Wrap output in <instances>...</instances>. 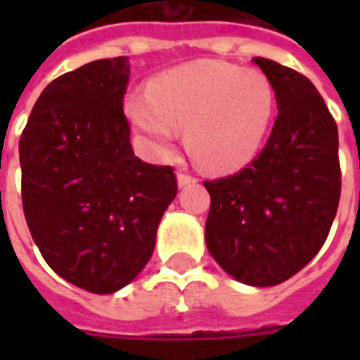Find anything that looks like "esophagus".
<instances>
[{
  "mask_svg": "<svg viewBox=\"0 0 360 360\" xmlns=\"http://www.w3.org/2000/svg\"><path fill=\"white\" fill-rule=\"evenodd\" d=\"M193 183H196L195 175H191V173L185 172L177 173V185H179V187H187V185H193Z\"/></svg>",
  "mask_w": 360,
  "mask_h": 360,
  "instance_id": "esophagus-1",
  "label": "esophagus"
}]
</instances>
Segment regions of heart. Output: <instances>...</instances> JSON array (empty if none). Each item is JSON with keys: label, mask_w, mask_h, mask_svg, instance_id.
<instances>
[{"label": "heart", "mask_w": 360, "mask_h": 360, "mask_svg": "<svg viewBox=\"0 0 360 360\" xmlns=\"http://www.w3.org/2000/svg\"><path fill=\"white\" fill-rule=\"evenodd\" d=\"M125 111L158 156H167L177 131H187L196 164L229 173L258 154L274 119L276 92L258 69L200 59L160 75L148 94L129 96Z\"/></svg>", "instance_id": "obj_1"}]
</instances>
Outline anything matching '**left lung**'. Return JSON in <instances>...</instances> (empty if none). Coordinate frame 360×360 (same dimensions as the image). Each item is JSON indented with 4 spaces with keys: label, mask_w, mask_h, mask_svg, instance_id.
Instances as JSON below:
<instances>
[{
    "label": "left lung",
    "mask_w": 360,
    "mask_h": 360,
    "mask_svg": "<svg viewBox=\"0 0 360 360\" xmlns=\"http://www.w3.org/2000/svg\"><path fill=\"white\" fill-rule=\"evenodd\" d=\"M270 79L278 117L262 152L229 177L204 181L210 193L206 247L241 283L271 287L302 270L338 212V125L316 86L271 59H252Z\"/></svg>",
    "instance_id": "1"
}]
</instances>
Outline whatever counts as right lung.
Here are the masks:
<instances>
[{
    "mask_svg": "<svg viewBox=\"0 0 360 360\" xmlns=\"http://www.w3.org/2000/svg\"><path fill=\"white\" fill-rule=\"evenodd\" d=\"M129 73L121 56L58 77L19 142L22 210L36 247L58 276L98 295L141 274L177 195L169 165L134 156L123 113Z\"/></svg>",
    "mask_w": 360,
    "mask_h": 360,
    "instance_id": "1",
    "label": "right lung"
}]
</instances>
